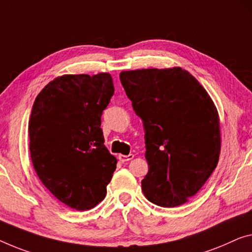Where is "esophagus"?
I'll return each instance as SVG.
<instances>
[{
  "mask_svg": "<svg viewBox=\"0 0 252 252\" xmlns=\"http://www.w3.org/2000/svg\"><path fill=\"white\" fill-rule=\"evenodd\" d=\"M133 154H129V155H119V159L121 160V162H127V160H131L133 158Z\"/></svg>",
  "mask_w": 252,
  "mask_h": 252,
  "instance_id": "34e87169",
  "label": "esophagus"
}]
</instances>
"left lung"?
I'll use <instances>...</instances> for the list:
<instances>
[{"label":"left lung","mask_w":252,"mask_h":252,"mask_svg":"<svg viewBox=\"0 0 252 252\" xmlns=\"http://www.w3.org/2000/svg\"><path fill=\"white\" fill-rule=\"evenodd\" d=\"M120 80L145 129L148 173L142 192L176 207L194 196L215 170L219 113L205 88L181 67L123 71Z\"/></svg>","instance_id":"obj_1"}]
</instances>
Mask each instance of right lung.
<instances>
[{
  "mask_svg": "<svg viewBox=\"0 0 252 252\" xmlns=\"http://www.w3.org/2000/svg\"><path fill=\"white\" fill-rule=\"evenodd\" d=\"M114 94L111 74H65L36 97L29 149L43 185L69 207L88 210L106 196L116 160L104 145L103 111Z\"/></svg>",
  "mask_w": 252,
  "mask_h": 252,
  "instance_id": "add662e5",
  "label": "right lung"
}]
</instances>
